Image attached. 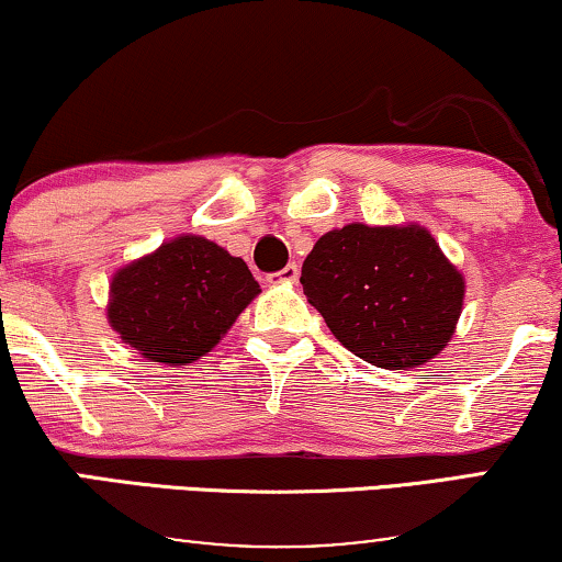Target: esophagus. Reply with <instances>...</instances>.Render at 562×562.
<instances>
[{
  "label": "esophagus",
  "instance_id": "1",
  "mask_svg": "<svg viewBox=\"0 0 562 562\" xmlns=\"http://www.w3.org/2000/svg\"><path fill=\"white\" fill-rule=\"evenodd\" d=\"M299 279V266L296 263H289L283 266L279 273H271V281H286V283H294Z\"/></svg>",
  "mask_w": 562,
  "mask_h": 562
}]
</instances>
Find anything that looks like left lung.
I'll return each instance as SVG.
<instances>
[{"instance_id":"1","label":"left lung","mask_w":562,"mask_h":562,"mask_svg":"<svg viewBox=\"0 0 562 562\" xmlns=\"http://www.w3.org/2000/svg\"><path fill=\"white\" fill-rule=\"evenodd\" d=\"M310 304L352 356L404 371L432 360L456 333L463 276L425 227L345 225L302 266Z\"/></svg>"}]
</instances>
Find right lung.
I'll return each mask as SVG.
<instances>
[{
  "label": "right lung",
  "instance_id": "right-lung-1",
  "mask_svg": "<svg viewBox=\"0 0 562 562\" xmlns=\"http://www.w3.org/2000/svg\"><path fill=\"white\" fill-rule=\"evenodd\" d=\"M258 291L243 258L181 235L117 271L106 317L143 358L183 366L210 352Z\"/></svg>",
  "mask_w": 562,
  "mask_h": 562
}]
</instances>
